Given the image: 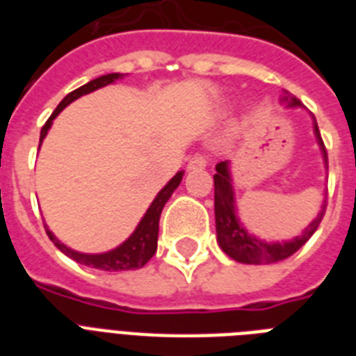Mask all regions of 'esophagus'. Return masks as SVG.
I'll list each match as a JSON object with an SVG mask.
<instances>
[{"label": "esophagus", "instance_id": "1", "mask_svg": "<svg viewBox=\"0 0 356 356\" xmlns=\"http://www.w3.org/2000/svg\"><path fill=\"white\" fill-rule=\"evenodd\" d=\"M207 166V156L201 155V153H195L192 159L188 161V170L195 172V170H203Z\"/></svg>", "mask_w": 356, "mask_h": 356}]
</instances>
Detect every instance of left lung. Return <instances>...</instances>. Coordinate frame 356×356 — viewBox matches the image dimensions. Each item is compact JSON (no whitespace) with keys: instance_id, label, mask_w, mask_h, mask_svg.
Segmentation results:
<instances>
[{"instance_id":"8db88e82","label":"left lung","mask_w":356,"mask_h":356,"mask_svg":"<svg viewBox=\"0 0 356 356\" xmlns=\"http://www.w3.org/2000/svg\"><path fill=\"white\" fill-rule=\"evenodd\" d=\"M288 99V97H284ZM301 107V102L298 97L290 99V107ZM314 118V116H312ZM314 133L316 138L320 142L321 151L327 161V149L323 140H321L320 129L314 118ZM325 203L321 207V212L318 214L314 222L310 223L309 227L305 229L303 234L298 238H293L292 242H275L266 243L262 240H257L254 236L245 231L240 225L234 212V194L233 186H231V175H229V162H220L216 166V173H214V214H216V233H218V243L225 253L234 259L236 262L242 264H273V262H281V260L292 257L301 245L307 243L312 234L316 233V229L320 227L323 214H325Z\"/></svg>"}]
</instances>
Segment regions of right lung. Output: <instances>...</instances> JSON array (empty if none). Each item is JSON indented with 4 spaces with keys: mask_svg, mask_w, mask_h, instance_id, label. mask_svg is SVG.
<instances>
[{
    "mask_svg": "<svg viewBox=\"0 0 356 356\" xmlns=\"http://www.w3.org/2000/svg\"><path fill=\"white\" fill-rule=\"evenodd\" d=\"M122 74H107L102 75V77H97V79L90 81V83H86V85L79 86L77 90L70 92L68 96L64 97L63 102L58 103V107L53 111V114L49 116L46 123H44V127L40 131V144L44 136L47 134V129L51 127V122L58 116V113L63 111L66 105H70L72 102H75L77 97L85 96V94H90V92L97 90V88H102V86H107L111 83H114L116 79H120ZM181 179H183V172H179L175 177L170 181V183L164 186V188L156 194V197L153 200L151 207L147 209V212L142 218V222L138 223V227L134 229V233L125 240V242L120 245V248L113 249V251H108V253H102V254H86V253H77L74 249L66 248L63 242H58L55 234L46 229L47 236L51 240L55 245H57L60 251H63L66 257L70 259H74L75 262H79V264H85L88 268H96V270H103V271H123V270H138L142 266L147 264V260L155 254L156 251V238H159V220H161V212L166 205V201L170 200V195L173 194V190L177 188L179 183H181Z\"/></svg>",
    "mask_w": 356,
    "mask_h": 356,
    "instance_id": "right-lung-1",
    "label": "right lung"
}]
</instances>
